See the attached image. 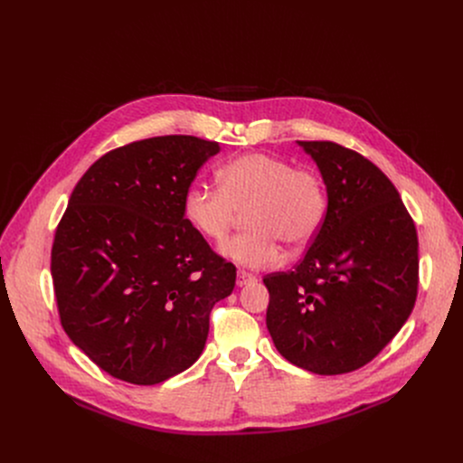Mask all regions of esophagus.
<instances>
[{
    "label": "esophagus",
    "mask_w": 463,
    "mask_h": 463,
    "mask_svg": "<svg viewBox=\"0 0 463 463\" xmlns=\"http://www.w3.org/2000/svg\"><path fill=\"white\" fill-rule=\"evenodd\" d=\"M252 280H256V277L252 273H249L245 269H238V277H236V284L238 286H245V284H249Z\"/></svg>",
    "instance_id": "obj_1"
}]
</instances>
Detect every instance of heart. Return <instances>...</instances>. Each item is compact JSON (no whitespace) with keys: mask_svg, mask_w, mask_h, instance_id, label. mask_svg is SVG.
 <instances>
[{"mask_svg":"<svg viewBox=\"0 0 463 463\" xmlns=\"http://www.w3.org/2000/svg\"><path fill=\"white\" fill-rule=\"evenodd\" d=\"M218 184L194 183L183 197L186 222L209 240L222 241L245 213L247 227L222 245V252L249 268L280 260V244L300 249L318 232L327 192L311 166H293L269 154H243L218 170Z\"/></svg>","mask_w":463,"mask_h":463,"instance_id":"1","label":"heart"}]
</instances>
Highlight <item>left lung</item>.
Instances as JSON below:
<instances>
[{
    "instance_id": "1",
    "label": "left lung",
    "mask_w": 463,
    "mask_h": 463,
    "mask_svg": "<svg viewBox=\"0 0 463 463\" xmlns=\"http://www.w3.org/2000/svg\"><path fill=\"white\" fill-rule=\"evenodd\" d=\"M327 188V211L293 271L263 277L268 329L293 364L339 375L368 364L411 317L418 232L393 183L334 141H298Z\"/></svg>"
}]
</instances>
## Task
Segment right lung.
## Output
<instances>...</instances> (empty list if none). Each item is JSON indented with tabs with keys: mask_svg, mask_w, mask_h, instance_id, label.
I'll return each mask as SVG.
<instances>
[{
	"mask_svg": "<svg viewBox=\"0 0 463 463\" xmlns=\"http://www.w3.org/2000/svg\"><path fill=\"white\" fill-rule=\"evenodd\" d=\"M216 141L163 136L97 159L77 183L51 249L63 332L104 372L157 384L205 348L234 263L184 218L183 197Z\"/></svg>",
	"mask_w": 463,
	"mask_h": 463,
	"instance_id": "add662e5",
	"label": "right lung"
}]
</instances>
